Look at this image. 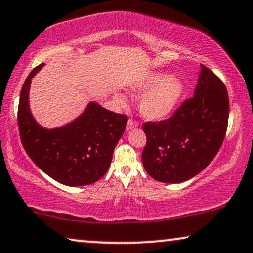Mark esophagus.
<instances>
[{
	"instance_id": "34e87169",
	"label": "esophagus",
	"mask_w": 253,
	"mask_h": 253,
	"mask_svg": "<svg viewBox=\"0 0 253 253\" xmlns=\"http://www.w3.org/2000/svg\"><path fill=\"white\" fill-rule=\"evenodd\" d=\"M138 121H136L134 119H129L126 123V130H132L133 127H137L138 126Z\"/></svg>"
}]
</instances>
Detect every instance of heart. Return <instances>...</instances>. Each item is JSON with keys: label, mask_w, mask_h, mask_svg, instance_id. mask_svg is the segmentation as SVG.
Masks as SVG:
<instances>
[{"label": "heart", "mask_w": 253, "mask_h": 253, "mask_svg": "<svg viewBox=\"0 0 253 253\" xmlns=\"http://www.w3.org/2000/svg\"><path fill=\"white\" fill-rule=\"evenodd\" d=\"M132 89L134 92L148 91L140 100L141 115L148 120H161L169 115L177 105L183 86L181 82L170 79L168 75L157 74L138 82L132 86ZM114 100L121 107L126 105V98L120 93L115 94Z\"/></svg>", "instance_id": "heart-1"}]
</instances>
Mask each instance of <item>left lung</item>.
<instances>
[{
	"mask_svg": "<svg viewBox=\"0 0 253 253\" xmlns=\"http://www.w3.org/2000/svg\"><path fill=\"white\" fill-rule=\"evenodd\" d=\"M229 98L223 82L202 64L195 95L167 120L145 122L146 146L141 161L152 178L182 183L211 164L223 143Z\"/></svg>",
	"mask_w": 253,
	"mask_h": 253,
	"instance_id": "obj_1",
	"label": "left lung"
}]
</instances>
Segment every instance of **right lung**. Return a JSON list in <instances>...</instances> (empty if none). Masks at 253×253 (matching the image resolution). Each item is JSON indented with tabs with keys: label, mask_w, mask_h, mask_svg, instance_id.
I'll return each mask as SVG.
<instances>
[{
	"label": "right lung",
	"mask_w": 253,
	"mask_h": 253,
	"mask_svg": "<svg viewBox=\"0 0 253 253\" xmlns=\"http://www.w3.org/2000/svg\"><path fill=\"white\" fill-rule=\"evenodd\" d=\"M42 67L41 63L30 72L20 91L17 120L24 150L41 170L58 183L68 186L95 183L108 170L127 117L89 102L74 122L44 129L33 119L29 106L31 79Z\"/></svg>",
	"instance_id": "right-lung-1"
}]
</instances>
